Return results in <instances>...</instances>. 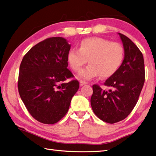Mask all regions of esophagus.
I'll use <instances>...</instances> for the list:
<instances>
[{"label":"esophagus","mask_w":156,"mask_h":156,"mask_svg":"<svg viewBox=\"0 0 156 156\" xmlns=\"http://www.w3.org/2000/svg\"><path fill=\"white\" fill-rule=\"evenodd\" d=\"M86 84H87V83L86 82H85V81H80V86H83V85H86Z\"/></svg>","instance_id":"1"}]
</instances>
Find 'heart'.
<instances>
[{
  "label": "heart",
  "instance_id": "heart-1",
  "mask_svg": "<svg viewBox=\"0 0 156 156\" xmlns=\"http://www.w3.org/2000/svg\"><path fill=\"white\" fill-rule=\"evenodd\" d=\"M124 54V48L121 44L93 37L83 39L79 49H70L67 61L74 71L79 72L88 60L90 65L79 73L80 79L90 80L99 76L105 79L117 72L123 62Z\"/></svg>",
  "mask_w": 156,
  "mask_h": 156
}]
</instances>
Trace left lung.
Returning <instances> with one entry per match:
<instances>
[{"label": "left lung", "instance_id": "obj_1", "mask_svg": "<svg viewBox=\"0 0 156 156\" xmlns=\"http://www.w3.org/2000/svg\"><path fill=\"white\" fill-rule=\"evenodd\" d=\"M125 54L120 67L105 80L103 90L94 85L91 105L95 115L103 122L115 123L126 118L137 103L145 80L144 58L138 47L125 36L119 33Z\"/></svg>", "mask_w": 156, "mask_h": 156}]
</instances>
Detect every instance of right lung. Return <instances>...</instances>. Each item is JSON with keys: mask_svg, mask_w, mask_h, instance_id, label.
<instances>
[{"mask_svg": "<svg viewBox=\"0 0 156 156\" xmlns=\"http://www.w3.org/2000/svg\"><path fill=\"white\" fill-rule=\"evenodd\" d=\"M71 48L65 38L50 37L24 55L19 68V95L32 117L46 124L58 122L68 112L79 82L67 69Z\"/></svg>", "mask_w": 156, "mask_h": 156, "instance_id": "obj_1", "label": "right lung"}]
</instances>
